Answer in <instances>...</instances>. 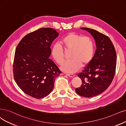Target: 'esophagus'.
I'll return each mask as SVG.
<instances>
[{
    "label": "esophagus",
    "instance_id": "obj_1",
    "mask_svg": "<svg viewBox=\"0 0 126 126\" xmlns=\"http://www.w3.org/2000/svg\"><path fill=\"white\" fill-rule=\"evenodd\" d=\"M66 75L67 76H68V77H71V78H73V77H74V76H75V75H73V74H66Z\"/></svg>",
    "mask_w": 126,
    "mask_h": 126
}]
</instances>
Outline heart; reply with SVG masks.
<instances>
[{"instance_id": "1", "label": "heart", "mask_w": 126, "mask_h": 126, "mask_svg": "<svg viewBox=\"0 0 126 126\" xmlns=\"http://www.w3.org/2000/svg\"><path fill=\"white\" fill-rule=\"evenodd\" d=\"M64 49L71 50L69 59L61 66L65 72L73 73L83 65L89 63L94 57V47L92 40L88 37H83L76 33H70L64 37L61 40ZM51 55L55 61L62 64L64 61V50L59 44H54L51 49Z\"/></svg>"}]
</instances>
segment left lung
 Masks as SVG:
<instances>
[{
    "mask_svg": "<svg viewBox=\"0 0 126 126\" xmlns=\"http://www.w3.org/2000/svg\"><path fill=\"white\" fill-rule=\"evenodd\" d=\"M80 29L94 37L96 49L90 62L78 74L82 85L75 91L80 96L90 97L101 94L110 85L115 75L117 56L112 42L108 36L89 28Z\"/></svg>",
    "mask_w": 126,
    "mask_h": 126,
    "instance_id": "1",
    "label": "left lung"
}]
</instances>
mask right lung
I'll use <instances>...</instances> for the list:
<instances>
[{"label": "right lung", "mask_w": 126, "mask_h": 126, "mask_svg": "<svg viewBox=\"0 0 126 126\" xmlns=\"http://www.w3.org/2000/svg\"><path fill=\"white\" fill-rule=\"evenodd\" d=\"M59 35L52 28H41L26 35L16 49L13 76L25 94L36 99L48 95L61 72L49 58L50 46Z\"/></svg>", "instance_id": "add662e5"}]
</instances>
